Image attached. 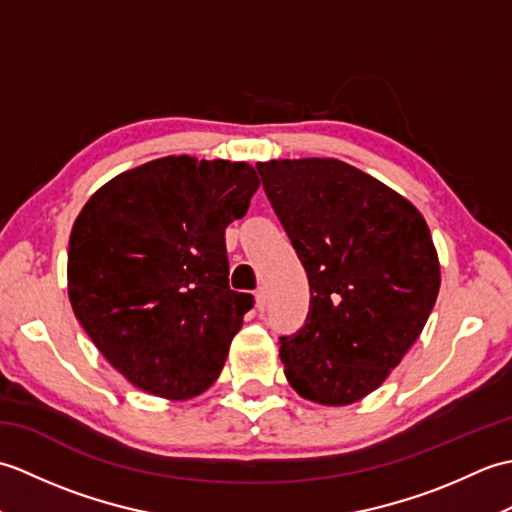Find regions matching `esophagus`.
I'll list each match as a JSON object with an SVG mask.
<instances>
[{
	"label": "esophagus",
	"instance_id": "34e87169",
	"mask_svg": "<svg viewBox=\"0 0 512 512\" xmlns=\"http://www.w3.org/2000/svg\"><path fill=\"white\" fill-rule=\"evenodd\" d=\"M266 303H268L266 288H264V286H259V288L255 290V306H257V310H259V312H264V310H266Z\"/></svg>",
	"mask_w": 512,
	"mask_h": 512
}]
</instances>
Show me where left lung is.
<instances>
[{"label":"left lung","mask_w":512,"mask_h":512,"mask_svg":"<svg viewBox=\"0 0 512 512\" xmlns=\"http://www.w3.org/2000/svg\"><path fill=\"white\" fill-rule=\"evenodd\" d=\"M310 284L303 328L279 336L290 387L341 407L383 385L436 306L440 264L420 211L334 158L259 162Z\"/></svg>","instance_id":"left-lung-1"}]
</instances>
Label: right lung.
I'll use <instances>...</instances> for the list:
<instances>
[{
    "instance_id": "right-lung-1",
    "label": "right lung",
    "mask_w": 512,
    "mask_h": 512,
    "mask_svg": "<svg viewBox=\"0 0 512 512\" xmlns=\"http://www.w3.org/2000/svg\"><path fill=\"white\" fill-rule=\"evenodd\" d=\"M257 187L248 162L167 156L103 184L76 217L72 310L134 387L187 400L220 376L255 303L228 286L224 233Z\"/></svg>"
}]
</instances>
